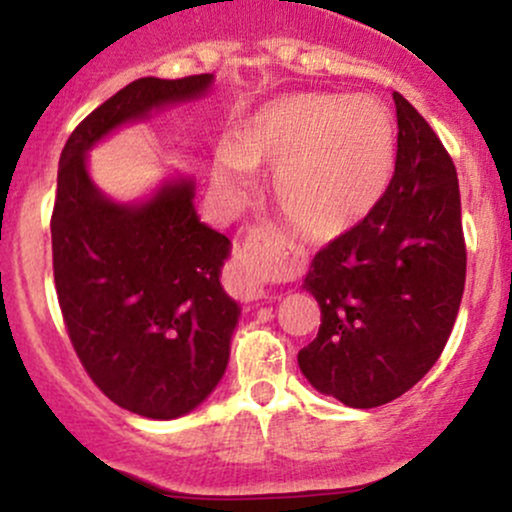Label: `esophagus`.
I'll return each instance as SVG.
<instances>
[{"mask_svg": "<svg viewBox=\"0 0 512 512\" xmlns=\"http://www.w3.org/2000/svg\"><path fill=\"white\" fill-rule=\"evenodd\" d=\"M281 243L267 228H252L233 248L231 291L240 301H260L281 267Z\"/></svg>", "mask_w": 512, "mask_h": 512, "instance_id": "obj_1", "label": "esophagus"}]
</instances>
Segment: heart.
Instances as JSON below:
<instances>
[{"label": "heart", "instance_id": "obj_1", "mask_svg": "<svg viewBox=\"0 0 512 512\" xmlns=\"http://www.w3.org/2000/svg\"><path fill=\"white\" fill-rule=\"evenodd\" d=\"M395 161L390 113L370 98L291 93L245 117L216 154L214 180L248 190L250 168H274V197L298 231L337 236L383 195Z\"/></svg>", "mask_w": 512, "mask_h": 512}]
</instances>
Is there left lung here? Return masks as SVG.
<instances>
[{
    "instance_id": "1",
    "label": "left lung",
    "mask_w": 512,
    "mask_h": 512,
    "mask_svg": "<svg viewBox=\"0 0 512 512\" xmlns=\"http://www.w3.org/2000/svg\"><path fill=\"white\" fill-rule=\"evenodd\" d=\"M395 173L373 209L325 245L303 289L320 303V332L298 351L315 390L373 409L433 368L460 310L464 248L455 163L402 93Z\"/></svg>"
}]
</instances>
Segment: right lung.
Instances as JSON below:
<instances>
[{
	"mask_svg": "<svg viewBox=\"0 0 512 512\" xmlns=\"http://www.w3.org/2000/svg\"><path fill=\"white\" fill-rule=\"evenodd\" d=\"M209 84L211 74L132 81L76 125L57 170L50 233L64 327L98 390L146 419L187 414L219 385L240 313L219 281L231 240L199 223L190 180L137 207L105 199L86 151Z\"/></svg>",
	"mask_w": 512,
	"mask_h": 512,
	"instance_id": "1",
	"label": "right lung"
}]
</instances>
